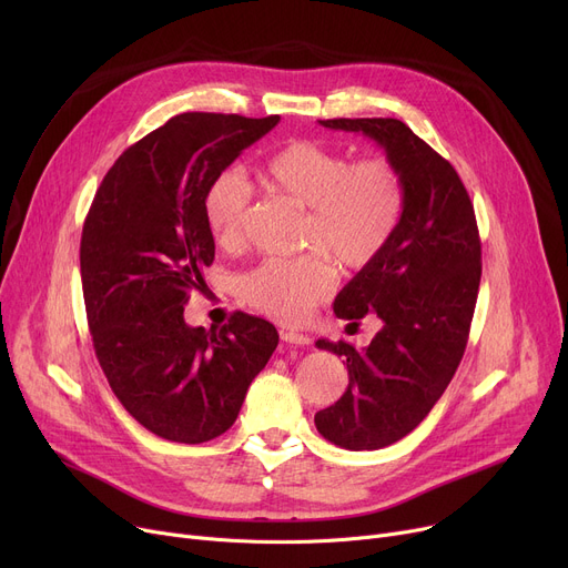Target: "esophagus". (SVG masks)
<instances>
[{"mask_svg": "<svg viewBox=\"0 0 568 568\" xmlns=\"http://www.w3.org/2000/svg\"><path fill=\"white\" fill-rule=\"evenodd\" d=\"M281 341H283V343H287V345H300V347H304V345H308V343H311V338H308V336H304V334H296V332H281Z\"/></svg>", "mask_w": 568, "mask_h": 568, "instance_id": "34e87169", "label": "esophagus"}]
</instances>
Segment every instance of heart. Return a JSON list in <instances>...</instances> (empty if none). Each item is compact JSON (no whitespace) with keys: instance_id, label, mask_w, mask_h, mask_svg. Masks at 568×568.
<instances>
[{"instance_id":"b5f03b06","label":"heart","mask_w":568,"mask_h":568,"mask_svg":"<svg viewBox=\"0 0 568 568\" xmlns=\"http://www.w3.org/2000/svg\"><path fill=\"white\" fill-rule=\"evenodd\" d=\"M268 191L306 209L300 257H268L236 281V292L255 311L296 324L336 287L334 258L347 272L371 266L394 239L405 212L400 170L382 156L352 161L315 140H292L264 163ZM251 184L227 168L209 182L202 197L204 223L221 246L244 242Z\"/></svg>"}]
</instances>
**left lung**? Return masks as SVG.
<instances>
[{"instance_id":"obj_1","label":"left lung","mask_w":568,"mask_h":568,"mask_svg":"<svg viewBox=\"0 0 568 568\" xmlns=\"http://www.w3.org/2000/svg\"><path fill=\"white\" fill-rule=\"evenodd\" d=\"M326 129L375 140L403 174L405 212L384 253L336 296L352 324L368 313L382 329L368 347L317 341L347 359L341 400L315 414L324 439L373 452L419 426L449 386L469 336L481 283L474 204L454 165L398 119H324Z\"/></svg>"}]
</instances>
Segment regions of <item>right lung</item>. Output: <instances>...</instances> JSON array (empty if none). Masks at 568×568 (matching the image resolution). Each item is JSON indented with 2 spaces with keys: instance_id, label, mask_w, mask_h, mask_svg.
I'll return each mask as SVG.
<instances>
[{
  "instance_id": "right-lung-1",
  "label": "right lung",
  "mask_w": 568,
  "mask_h": 568,
  "mask_svg": "<svg viewBox=\"0 0 568 568\" xmlns=\"http://www.w3.org/2000/svg\"><path fill=\"white\" fill-rule=\"evenodd\" d=\"M278 122L176 114L114 161L89 206L80 276L97 359L119 403L163 439L223 435L278 345L272 322L242 311L219 332L184 320L216 253L204 191Z\"/></svg>"
}]
</instances>
